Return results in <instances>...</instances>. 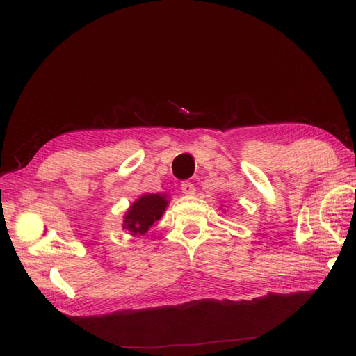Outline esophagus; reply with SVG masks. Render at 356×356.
<instances>
[{
	"label": "esophagus",
	"mask_w": 356,
	"mask_h": 356,
	"mask_svg": "<svg viewBox=\"0 0 356 356\" xmlns=\"http://www.w3.org/2000/svg\"><path fill=\"white\" fill-rule=\"evenodd\" d=\"M180 189L181 193H184V195H188V197L195 194V186L191 184V181H181Z\"/></svg>",
	"instance_id": "obj_1"
}]
</instances>
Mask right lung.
<instances>
[{
  "instance_id": "obj_1",
  "label": "right lung",
  "mask_w": 356,
  "mask_h": 356,
  "mask_svg": "<svg viewBox=\"0 0 356 356\" xmlns=\"http://www.w3.org/2000/svg\"><path fill=\"white\" fill-rule=\"evenodd\" d=\"M168 200L165 194H144L130 206L124 216L122 227L131 235H144L158 221L167 208Z\"/></svg>"
}]
</instances>
